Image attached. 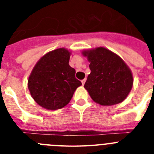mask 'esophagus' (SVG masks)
<instances>
[{"mask_svg":"<svg viewBox=\"0 0 154 154\" xmlns=\"http://www.w3.org/2000/svg\"><path fill=\"white\" fill-rule=\"evenodd\" d=\"M85 81H86V79H84L82 80V84L84 85L85 82Z\"/></svg>","mask_w":154,"mask_h":154,"instance_id":"1","label":"esophagus"}]
</instances>
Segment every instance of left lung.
<instances>
[{
    "mask_svg": "<svg viewBox=\"0 0 154 154\" xmlns=\"http://www.w3.org/2000/svg\"><path fill=\"white\" fill-rule=\"evenodd\" d=\"M82 55L89 62L91 73L85 88L94 102L111 106L122 102L133 86V75L118 55L105 47L84 49Z\"/></svg>",
    "mask_w": 154,
    "mask_h": 154,
    "instance_id": "obj_1",
    "label": "left lung"
}]
</instances>
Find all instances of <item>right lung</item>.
Segmentation results:
<instances>
[{"instance_id": "obj_1", "label": "right lung", "mask_w": 154, "mask_h": 154, "mask_svg": "<svg viewBox=\"0 0 154 154\" xmlns=\"http://www.w3.org/2000/svg\"><path fill=\"white\" fill-rule=\"evenodd\" d=\"M71 53L59 48L46 53L33 67L28 79L31 96L47 110L63 108L71 101L82 82L75 79V70L69 66Z\"/></svg>"}]
</instances>
